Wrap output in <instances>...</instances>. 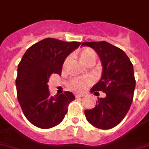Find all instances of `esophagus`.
<instances>
[{
  "mask_svg": "<svg viewBox=\"0 0 149 149\" xmlns=\"http://www.w3.org/2000/svg\"><path fill=\"white\" fill-rule=\"evenodd\" d=\"M74 95H75V97L77 98V97H84V94H81V93H76Z\"/></svg>",
  "mask_w": 149,
  "mask_h": 149,
  "instance_id": "34e87169",
  "label": "esophagus"
}]
</instances>
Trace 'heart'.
<instances>
[{
    "mask_svg": "<svg viewBox=\"0 0 149 149\" xmlns=\"http://www.w3.org/2000/svg\"><path fill=\"white\" fill-rule=\"evenodd\" d=\"M81 59L84 63L86 64L88 61L92 59L95 60L96 58V53L95 52L91 49H84L82 50L80 53ZM68 61V58H66L65 61L64 65H65ZM92 82V78L88 76L85 77H73L68 81V87L70 89L73 91H83L87 88L90 84Z\"/></svg>",
    "mask_w": 149,
    "mask_h": 149,
    "instance_id": "1",
    "label": "heart"
}]
</instances>
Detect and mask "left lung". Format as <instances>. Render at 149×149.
Here are the masks:
<instances>
[{"instance_id": "left-lung-1", "label": "left lung", "mask_w": 149, "mask_h": 149, "mask_svg": "<svg viewBox=\"0 0 149 149\" xmlns=\"http://www.w3.org/2000/svg\"><path fill=\"white\" fill-rule=\"evenodd\" d=\"M81 45L94 49L103 66L101 78L91 91L106 94L98 98L95 107L84 110L86 119L96 128L110 130L123 120L132 104L136 88L133 65L123 50L109 42H85Z\"/></svg>"}]
</instances>
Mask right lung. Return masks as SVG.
I'll list each match as a JSON object with an SVG mask.
<instances>
[{
    "mask_svg": "<svg viewBox=\"0 0 149 149\" xmlns=\"http://www.w3.org/2000/svg\"><path fill=\"white\" fill-rule=\"evenodd\" d=\"M80 45L78 42L46 38L30 46L19 61L16 79L17 99L24 116L36 127L57 126L75 98L69 91L52 97L47 83L52 74H61L67 56Z\"/></svg>",
    "mask_w": 149,
    "mask_h": 149,
    "instance_id": "1",
    "label": "right lung"
}]
</instances>
